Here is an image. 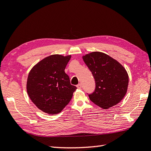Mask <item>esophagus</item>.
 Here are the masks:
<instances>
[{
  "label": "esophagus",
  "mask_w": 151,
  "mask_h": 151,
  "mask_svg": "<svg viewBox=\"0 0 151 151\" xmlns=\"http://www.w3.org/2000/svg\"><path fill=\"white\" fill-rule=\"evenodd\" d=\"M77 88H78V89H81V88H82V85H81V84H77Z\"/></svg>",
  "instance_id": "esophagus-1"
}]
</instances>
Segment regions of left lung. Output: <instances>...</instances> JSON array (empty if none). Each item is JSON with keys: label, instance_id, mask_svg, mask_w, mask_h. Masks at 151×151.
Wrapping results in <instances>:
<instances>
[{"label": "left lung", "instance_id": "obj_1", "mask_svg": "<svg viewBox=\"0 0 151 151\" xmlns=\"http://www.w3.org/2000/svg\"><path fill=\"white\" fill-rule=\"evenodd\" d=\"M83 58L95 80V90L88 94L91 101L103 109L117 104L124 98L129 85L125 68L102 52L90 53Z\"/></svg>", "mask_w": 151, "mask_h": 151}]
</instances>
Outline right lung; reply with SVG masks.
Returning a JSON list of instances; mask_svg holds the SVG:
<instances>
[{
    "label": "right lung",
    "mask_w": 151,
    "mask_h": 151,
    "mask_svg": "<svg viewBox=\"0 0 151 151\" xmlns=\"http://www.w3.org/2000/svg\"><path fill=\"white\" fill-rule=\"evenodd\" d=\"M70 57L52 55L38 62L29 73L27 92L33 103L45 113L55 115L61 112L77 89L70 84L65 72Z\"/></svg>",
    "instance_id": "add662e5"
}]
</instances>
